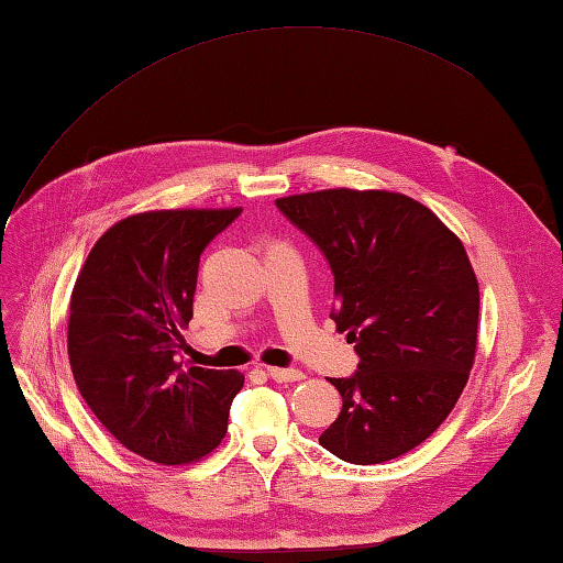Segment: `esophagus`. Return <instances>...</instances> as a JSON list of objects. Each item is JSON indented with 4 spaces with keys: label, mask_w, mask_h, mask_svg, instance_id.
<instances>
[{
    "label": "esophagus",
    "mask_w": 563,
    "mask_h": 563,
    "mask_svg": "<svg viewBox=\"0 0 563 563\" xmlns=\"http://www.w3.org/2000/svg\"><path fill=\"white\" fill-rule=\"evenodd\" d=\"M268 377L275 382H297L305 377V373L295 367H268Z\"/></svg>",
    "instance_id": "34e87169"
}]
</instances>
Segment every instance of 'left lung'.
<instances>
[{"label":"left lung","instance_id":"left-lung-1","mask_svg":"<svg viewBox=\"0 0 563 563\" xmlns=\"http://www.w3.org/2000/svg\"><path fill=\"white\" fill-rule=\"evenodd\" d=\"M324 254L336 305L361 357L329 379L341 413L321 448L351 464L399 457L435 433L470 377L479 283L462 242L413 198L333 188L275 200Z\"/></svg>","mask_w":563,"mask_h":563}]
</instances>
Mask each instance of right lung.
<instances>
[{
  "mask_svg": "<svg viewBox=\"0 0 563 563\" xmlns=\"http://www.w3.org/2000/svg\"><path fill=\"white\" fill-rule=\"evenodd\" d=\"M234 210H162L121 220L84 263L71 290L67 353L84 401L140 457L186 464L227 433L244 375L178 363L194 319L198 266Z\"/></svg>",
  "mask_w": 563,
  "mask_h": 563,
  "instance_id": "add662e5",
  "label": "right lung"
}]
</instances>
